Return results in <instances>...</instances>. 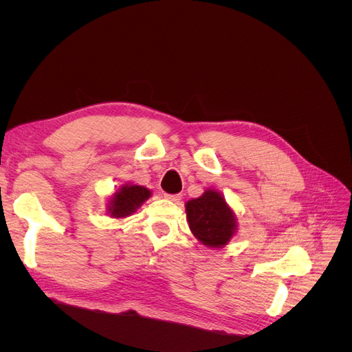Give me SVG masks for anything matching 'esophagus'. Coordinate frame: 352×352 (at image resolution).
<instances>
[{
  "label": "esophagus",
  "mask_w": 352,
  "mask_h": 352,
  "mask_svg": "<svg viewBox=\"0 0 352 352\" xmlns=\"http://www.w3.org/2000/svg\"><path fill=\"white\" fill-rule=\"evenodd\" d=\"M164 198L168 199V201L179 202L180 199H182V195H180V194H175V195H172V194H164Z\"/></svg>",
  "instance_id": "34e87169"
}]
</instances>
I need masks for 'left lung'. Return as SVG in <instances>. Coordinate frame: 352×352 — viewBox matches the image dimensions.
<instances>
[{"mask_svg": "<svg viewBox=\"0 0 352 352\" xmlns=\"http://www.w3.org/2000/svg\"><path fill=\"white\" fill-rule=\"evenodd\" d=\"M186 219L192 235L208 248H223L235 236L238 220L219 190L206 189L186 204Z\"/></svg>", "mask_w": 352, "mask_h": 352, "instance_id": "obj_1", "label": "left lung"}]
</instances>
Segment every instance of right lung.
Listing matches in <instances>:
<instances>
[{
	"mask_svg": "<svg viewBox=\"0 0 352 352\" xmlns=\"http://www.w3.org/2000/svg\"><path fill=\"white\" fill-rule=\"evenodd\" d=\"M151 195V190L145 186L123 184L110 197L107 204V214H110V217L113 219L129 217Z\"/></svg>",
	"mask_w": 352,
	"mask_h": 352,
	"instance_id": "1",
	"label": "right lung"
}]
</instances>
